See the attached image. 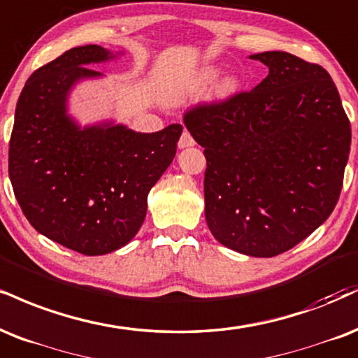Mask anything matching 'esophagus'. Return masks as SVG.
I'll return each instance as SVG.
<instances>
[{
  "label": "esophagus",
  "instance_id": "1",
  "mask_svg": "<svg viewBox=\"0 0 358 358\" xmlns=\"http://www.w3.org/2000/svg\"><path fill=\"white\" fill-rule=\"evenodd\" d=\"M195 145V140H193L190 133L185 130L182 133V136H180V141H178V148L180 150H185V148H190V146Z\"/></svg>",
  "mask_w": 358,
  "mask_h": 358
}]
</instances>
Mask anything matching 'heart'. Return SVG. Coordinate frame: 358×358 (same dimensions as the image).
Wrapping results in <instances>:
<instances>
[{"label": "heart", "mask_w": 358, "mask_h": 358, "mask_svg": "<svg viewBox=\"0 0 358 358\" xmlns=\"http://www.w3.org/2000/svg\"><path fill=\"white\" fill-rule=\"evenodd\" d=\"M222 75V70L218 66H213V64H206V66H201L200 70L193 73V76L188 80V83L183 86V92L178 94L180 98L185 96H200L205 92H208L212 88V85L218 80V76ZM240 86H242V81L236 75H227L215 85L213 88V98L218 101L230 100L231 96H235L238 93Z\"/></svg>", "instance_id": "b5f03b06"}]
</instances>
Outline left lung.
I'll return each mask as SVG.
<instances>
[{
	"label": "left lung",
	"mask_w": 358,
	"mask_h": 358,
	"mask_svg": "<svg viewBox=\"0 0 358 358\" xmlns=\"http://www.w3.org/2000/svg\"><path fill=\"white\" fill-rule=\"evenodd\" d=\"M248 58L264 63L268 76L250 93L188 111L185 127L205 148L212 235L243 255L268 258L334 212L352 131L324 68L287 51Z\"/></svg>",
	"instance_id": "obj_1"
}]
</instances>
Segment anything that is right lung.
I'll use <instances>...</instances> for the list:
<instances>
[{
	"label": "right lung",
	"mask_w": 358,
	"mask_h": 358,
	"mask_svg": "<svg viewBox=\"0 0 358 358\" xmlns=\"http://www.w3.org/2000/svg\"><path fill=\"white\" fill-rule=\"evenodd\" d=\"M76 46L29 76L15 111L10 180L38 234L83 255H106L138 234L150 190L173 162L182 124L133 131L113 118L81 124L73 90L105 75L92 64L122 56Z\"/></svg>",
	"instance_id": "obj_1"
}]
</instances>
